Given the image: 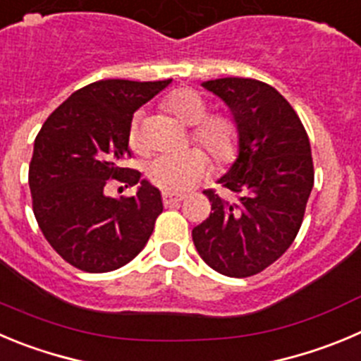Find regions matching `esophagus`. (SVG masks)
Here are the masks:
<instances>
[{
	"label": "esophagus",
	"instance_id": "esophagus-1",
	"mask_svg": "<svg viewBox=\"0 0 361 361\" xmlns=\"http://www.w3.org/2000/svg\"><path fill=\"white\" fill-rule=\"evenodd\" d=\"M161 200H164L165 207H171V204L181 203V201H183V196H180V194H171V192H164Z\"/></svg>",
	"mask_w": 361,
	"mask_h": 361
}]
</instances>
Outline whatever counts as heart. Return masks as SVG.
Here are the masks:
<instances>
[{
  "mask_svg": "<svg viewBox=\"0 0 361 361\" xmlns=\"http://www.w3.org/2000/svg\"><path fill=\"white\" fill-rule=\"evenodd\" d=\"M165 109L183 124L194 126L192 139L210 153L217 161L235 157L238 146L237 124L228 116H208V104L196 90L178 89L164 101ZM140 116H135L130 126L131 149H140ZM208 158L201 149H188L178 154H160L147 167V176L157 187L167 192H185L207 174Z\"/></svg>",
  "mask_w": 361,
  "mask_h": 361,
  "instance_id": "heart-1",
  "label": "heart"
}]
</instances>
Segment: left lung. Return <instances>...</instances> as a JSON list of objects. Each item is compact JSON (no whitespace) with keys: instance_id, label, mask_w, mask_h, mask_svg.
Returning a JSON list of instances; mask_svg holds the SVG:
<instances>
[{"instance_id":"8db88e82","label":"left lung","mask_w":361,"mask_h":361,"mask_svg":"<svg viewBox=\"0 0 361 361\" xmlns=\"http://www.w3.org/2000/svg\"><path fill=\"white\" fill-rule=\"evenodd\" d=\"M203 87L224 101L237 124V158L217 181L237 192L238 201L204 190L212 214L192 230V240L214 271L247 278L274 264L301 228L313 188L310 140L274 87L251 78L210 80Z\"/></svg>"}]
</instances>
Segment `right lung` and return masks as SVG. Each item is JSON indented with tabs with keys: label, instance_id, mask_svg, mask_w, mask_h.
<instances>
[{
	"label": "right lung",
	"instance_id": "obj_1",
	"mask_svg": "<svg viewBox=\"0 0 361 361\" xmlns=\"http://www.w3.org/2000/svg\"><path fill=\"white\" fill-rule=\"evenodd\" d=\"M169 83L94 82L71 94L37 135L28 171L33 214L51 247L80 271L123 267L153 233L160 190L121 161L130 154L133 114ZM112 177L137 184V194L106 197Z\"/></svg>",
	"mask_w": 361,
	"mask_h": 361
}]
</instances>
